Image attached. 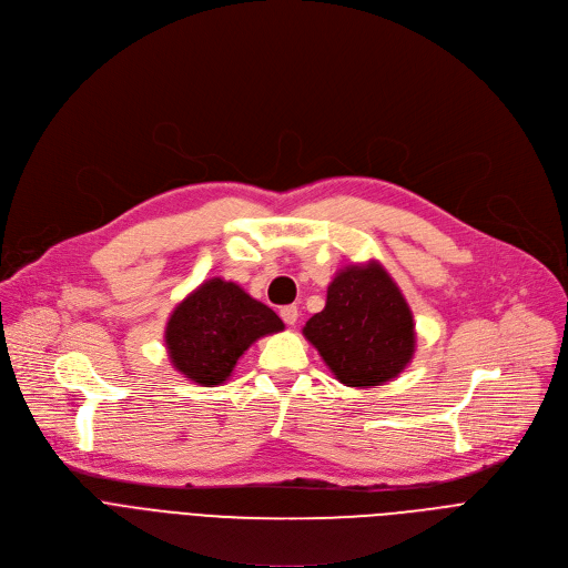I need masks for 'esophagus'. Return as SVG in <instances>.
Here are the masks:
<instances>
[{
  "label": "esophagus",
  "mask_w": 568,
  "mask_h": 568,
  "mask_svg": "<svg viewBox=\"0 0 568 568\" xmlns=\"http://www.w3.org/2000/svg\"><path fill=\"white\" fill-rule=\"evenodd\" d=\"M280 316H282V321H284L286 325H295L300 314H297V307H293V304H286V307L280 310Z\"/></svg>",
  "instance_id": "34e87169"
}]
</instances>
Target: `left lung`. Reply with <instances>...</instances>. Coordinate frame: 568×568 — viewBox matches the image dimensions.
Masks as SVG:
<instances>
[{
    "mask_svg": "<svg viewBox=\"0 0 568 568\" xmlns=\"http://www.w3.org/2000/svg\"><path fill=\"white\" fill-rule=\"evenodd\" d=\"M302 334L341 384L362 388L398 377L416 347L409 304L377 261L336 273Z\"/></svg>",
    "mask_w": 568,
    "mask_h": 568,
    "instance_id": "1",
    "label": "left lung"
}]
</instances>
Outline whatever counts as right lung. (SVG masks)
<instances>
[{
    "instance_id": "obj_1",
    "label": "right lung",
    "mask_w": 568,
    "mask_h": 568,
    "mask_svg": "<svg viewBox=\"0 0 568 568\" xmlns=\"http://www.w3.org/2000/svg\"><path fill=\"white\" fill-rule=\"evenodd\" d=\"M282 329V318L264 302L234 282L213 277L174 307L165 325V347L184 377L217 386L256 338Z\"/></svg>"
}]
</instances>
